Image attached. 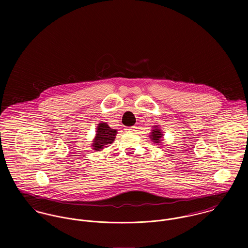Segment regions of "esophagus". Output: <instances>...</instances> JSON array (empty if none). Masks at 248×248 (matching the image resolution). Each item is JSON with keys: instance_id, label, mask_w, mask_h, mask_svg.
<instances>
[{"instance_id": "34e87169", "label": "esophagus", "mask_w": 248, "mask_h": 248, "mask_svg": "<svg viewBox=\"0 0 248 248\" xmlns=\"http://www.w3.org/2000/svg\"><path fill=\"white\" fill-rule=\"evenodd\" d=\"M137 129H138V127H137V126H133V127H129V128H127V129H126V131H127L128 133H136Z\"/></svg>"}]
</instances>
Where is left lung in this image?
Segmentation results:
<instances>
[{
	"instance_id": "obj_1",
	"label": "left lung",
	"mask_w": 248,
	"mask_h": 248,
	"mask_svg": "<svg viewBox=\"0 0 248 248\" xmlns=\"http://www.w3.org/2000/svg\"><path fill=\"white\" fill-rule=\"evenodd\" d=\"M150 140L156 145H159L163 141V133L158 126H153L152 132L150 133Z\"/></svg>"
}]
</instances>
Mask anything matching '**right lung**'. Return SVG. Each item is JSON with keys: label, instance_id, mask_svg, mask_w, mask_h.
I'll return each mask as SVG.
<instances>
[{"label": "right lung", "instance_id": "obj_1", "mask_svg": "<svg viewBox=\"0 0 248 248\" xmlns=\"http://www.w3.org/2000/svg\"><path fill=\"white\" fill-rule=\"evenodd\" d=\"M95 133L96 134L92 143V147L95 152H100L114 141L117 130L111 129L106 122H101L98 123Z\"/></svg>", "mask_w": 248, "mask_h": 248}]
</instances>
